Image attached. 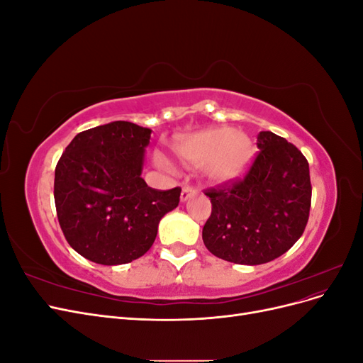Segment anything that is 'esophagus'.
<instances>
[{
	"label": "esophagus",
	"mask_w": 363,
	"mask_h": 363,
	"mask_svg": "<svg viewBox=\"0 0 363 363\" xmlns=\"http://www.w3.org/2000/svg\"><path fill=\"white\" fill-rule=\"evenodd\" d=\"M194 195H195V189L192 188V186H184V188L182 189V194H180V201L186 203Z\"/></svg>",
	"instance_id": "1"
}]
</instances>
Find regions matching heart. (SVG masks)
<instances>
[{
	"instance_id": "obj_1",
	"label": "heart",
	"mask_w": 363,
	"mask_h": 363,
	"mask_svg": "<svg viewBox=\"0 0 363 363\" xmlns=\"http://www.w3.org/2000/svg\"><path fill=\"white\" fill-rule=\"evenodd\" d=\"M172 150L184 163H203V172L213 183H232L247 172L255 157L252 139L230 127H211L175 139ZM162 167H169L163 156H156Z\"/></svg>"
}]
</instances>
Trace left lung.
I'll list each match as a JSON object with an SVG mask.
<instances>
[{
  "label": "left lung",
  "instance_id": "1",
  "mask_svg": "<svg viewBox=\"0 0 363 363\" xmlns=\"http://www.w3.org/2000/svg\"><path fill=\"white\" fill-rule=\"evenodd\" d=\"M257 147L244 180L206 194L212 215L203 227L213 256L251 267L280 257L300 239L312 199L309 163L298 148L272 131H260Z\"/></svg>",
  "mask_w": 363,
  "mask_h": 363
}]
</instances>
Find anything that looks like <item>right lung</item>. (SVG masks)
I'll use <instances>...</instances> for the list:
<instances>
[{"instance_id":"add662e5","label":"right lung","mask_w":363,"mask_h":363,"mask_svg":"<svg viewBox=\"0 0 363 363\" xmlns=\"http://www.w3.org/2000/svg\"><path fill=\"white\" fill-rule=\"evenodd\" d=\"M151 130L113 121L77 135L54 175V201L68 244L100 265H124L155 244L180 188L151 189L142 179Z\"/></svg>"}]
</instances>
